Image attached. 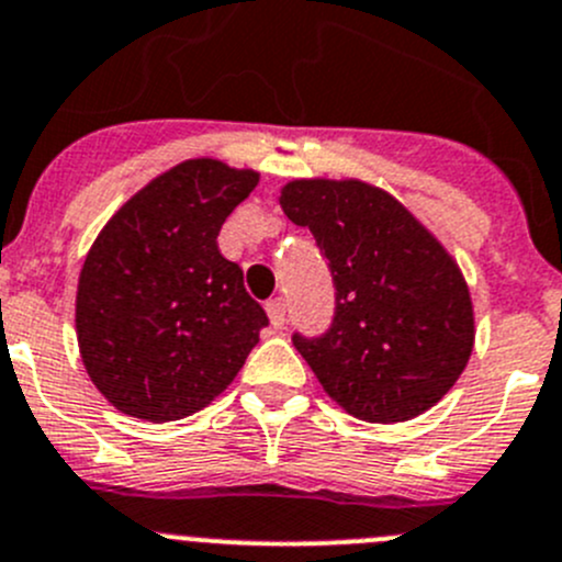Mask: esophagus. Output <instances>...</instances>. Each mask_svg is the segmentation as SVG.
<instances>
[{"mask_svg": "<svg viewBox=\"0 0 562 562\" xmlns=\"http://www.w3.org/2000/svg\"><path fill=\"white\" fill-rule=\"evenodd\" d=\"M266 313H269L271 329H285V302H282V299H271V302L266 304Z\"/></svg>", "mask_w": 562, "mask_h": 562, "instance_id": "obj_1", "label": "esophagus"}]
</instances>
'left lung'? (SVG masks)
Wrapping results in <instances>:
<instances>
[{
  "instance_id": "1",
  "label": "left lung",
  "mask_w": 562,
  "mask_h": 562,
  "mask_svg": "<svg viewBox=\"0 0 562 562\" xmlns=\"http://www.w3.org/2000/svg\"><path fill=\"white\" fill-rule=\"evenodd\" d=\"M280 205L310 227L335 280V321L293 335L326 395L368 423H403L437 406L475 346L470 288L453 255L373 183L299 178Z\"/></svg>"
}]
</instances>
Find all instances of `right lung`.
<instances>
[{"instance_id": "1", "label": "right lung", "mask_w": 562, "mask_h": 562, "mask_svg": "<svg viewBox=\"0 0 562 562\" xmlns=\"http://www.w3.org/2000/svg\"><path fill=\"white\" fill-rule=\"evenodd\" d=\"M258 181L220 159L181 161L125 200L92 241L76 337L87 375L117 412L189 417L247 362L269 318L216 236Z\"/></svg>"}]
</instances>
